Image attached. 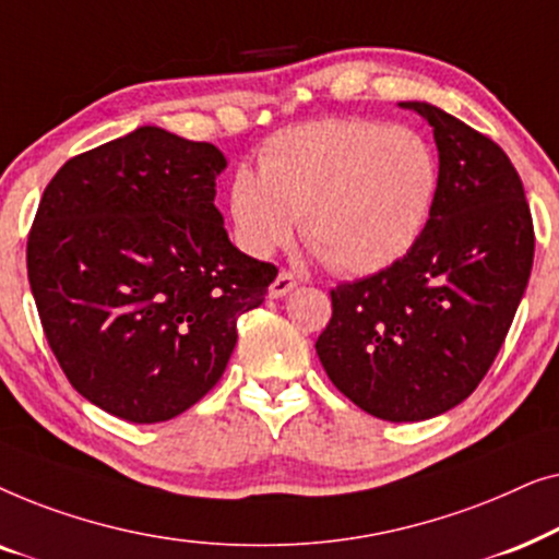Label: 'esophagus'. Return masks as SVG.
<instances>
[{
  "instance_id": "obj_1",
  "label": "esophagus",
  "mask_w": 559,
  "mask_h": 559,
  "mask_svg": "<svg viewBox=\"0 0 559 559\" xmlns=\"http://www.w3.org/2000/svg\"><path fill=\"white\" fill-rule=\"evenodd\" d=\"M297 287V280L293 277L289 272H280L277 277H274V282L270 285V297H274V300H280V297H285L293 293V289Z\"/></svg>"
}]
</instances>
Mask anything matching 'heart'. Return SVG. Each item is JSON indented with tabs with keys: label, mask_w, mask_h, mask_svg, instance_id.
Returning <instances> with one entry per match:
<instances>
[{
	"label": "heart",
	"mask_w": 559,
	"mask_h": 559,
	"mask_svg": "<svg viewBox=\"0 0 559 559\" xmlns=\"http://www.w3.org/2000/svg\"><path fill=\"white\" fill-rule=\"evenodd\" d=\"M440 193L438 152L417 129L371 119H323L287 129L259 155V173L236 167L228 218L247 254L302 236L343 274H377L412 251Z\"/></svg>",
	"instance_id": "b5f03b06"
}]
</instances>
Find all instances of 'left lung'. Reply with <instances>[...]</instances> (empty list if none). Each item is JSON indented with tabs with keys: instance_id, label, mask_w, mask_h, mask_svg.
Masks as SVG:
<instances>
[{
	"instance_id": "obj_1",
	"label": "left lung",
	"mask_w": 559,
	"mask_h": 559,
	"mask_svg": "<svg viewBox=\"0 0 559 559\" xmlns=\"http://www.w3.org/2000/svg\"><path fill=\"white\" fill-rule=\"evenodd\" d=\"M440 193L400 262L331 289L316 343L335 389L386 423H423L468 400L491 369L534 262L524 186L499 144L427 102Z\"/></svg>"
}]
</instances>
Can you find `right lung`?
Here are the masks:
<instances>
[{
  "label": "right lung",
  "mask_w": 559,
  "mask_h": 559,
  "mask_svg": "<svg viewBox=\"0 0 559 559\" xmlns=\"http://www.w3.org/2000/svg\"><path fill=\"white\" fill-rule=\"evenodd\" d=\"M226 157L159 127L68 159L27 239L40 323L75 392L114 417L165 423L211 392L236 320L277 266L228 241L213 205Z\"/></svg>",
  "instance_id": "right-lung-1"
}]
</instances>
